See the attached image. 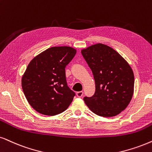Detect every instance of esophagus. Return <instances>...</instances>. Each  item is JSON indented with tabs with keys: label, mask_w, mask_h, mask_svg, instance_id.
Masks as SVG:
<instances>
[{
	"label": "esophagus",
	"mask_w": 152,
	"mask_h": 152,
	"mask_svg": "<svg viewBox=\"0 0 152 152\" xmlns=\"http://www.w3.org/2000/svg\"><path fill=\"white\" fill-rule=\"evenodd\" d=\"M76 95H77L78 97H81L83 95V91H79L76 93Z\"/></svg>",
	"instance_id": "esophagus-1"
}]
</instances>
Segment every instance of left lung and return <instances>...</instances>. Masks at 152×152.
Wrapping results in <instances>:
<instances>
[{"label": "left lung", "mask_w": 152, "mask_h": 152, "mask_svg": "<svg viewBox=\"0 0 152 152\" xmlns=\"http://www.w3.org/2000/svg\"><path fill=\"white\" fill-rule=\"evenodd\" d=\"M93 72L95 93L84 97L86 104L95 114L114 116L124 111L134 93V74L130 64L109 46L97 43L81 50Z\"/></svg>", "instance_id": "1"}]
</instances>
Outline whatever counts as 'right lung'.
<instances>
[{
    "label": "right lung",
    "mask_w": 152,
    "mask_h": 152,
    "mask_svg": "<svg viewBox=\"0 0 152 152\" xmlns=\"http://www.w3.org/2000/svg\"><path fill=\"white\" fill-rule=\"evenodd\" d=\"M76 50L55 46L34 57L22 78V87L29 104L40 114L55 116L64 111L75 95L67 86L65 67Z\"/></svg>",
    "instance_id": "obj_1"
}]
</instances>
